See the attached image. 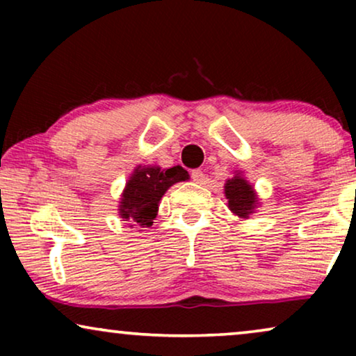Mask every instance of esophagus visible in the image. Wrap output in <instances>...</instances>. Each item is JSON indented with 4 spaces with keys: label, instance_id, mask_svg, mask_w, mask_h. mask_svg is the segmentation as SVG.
Returning <instances> with one entry per match:
<instances>
[{
    "label": "esophagus",
    "instance_id": "obj_1",
    "mask_svg": "<svg viewBox=\"0 0 356 356\" xmlns=\"http://www.w3.org/2000/svg\"><path fill=\"white\" fill-rule=\"evenodd\" d=\"M191 178H193L194 183H202L204 178H206V175H204L202 170H193Z\"/></svg>",
    "mask_w": 356,
    "mask_h": 356
}]
</instances>
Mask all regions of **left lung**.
I'll return each mask as SVG.
<instances>
[{"label":"left lung","instance_id":"obj_1","mask_svg":"<svg viewBox=\"0 0 356 356\" xmlns=\"http://www.w3.org/2000/svg\"><path fill=\"white\" fill-rule=\"evenodd\" d=\"M223 194L228 201L227 204L230 212L243 220L250 218L261 204L254 186L248 181L240 170H236L235 175L227 179L225 186H223Z\"/></svg>","mask_w":356,"mask_h":356}]
</instances>
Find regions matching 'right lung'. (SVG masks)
<instances>
[{
    "instance_id": "add662e5",
    "label": "right lung",
    "mask_w": 356,
    "mask_h": 356,
    "mask_svg": "<svg viewBox=\"0 0 356 356\" xmlns=\"http://www.w3.org/2000/svg\"><path fill=\"white\" fill-rule=\"evenodd\" d=\"M189 175L183 167L162 168L159 165H138L121 193L118 216L131 228L150 227L159 213L163 194L175 183L186 181Z\"/></svg>"
}]
</instances>
